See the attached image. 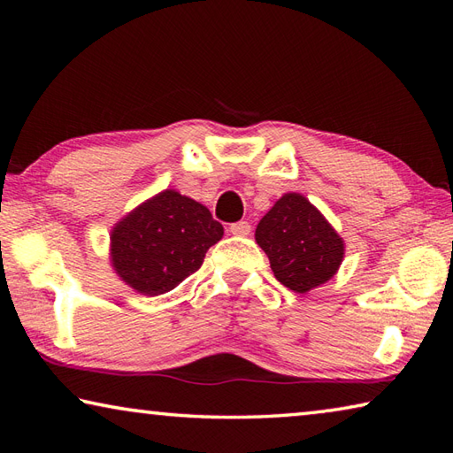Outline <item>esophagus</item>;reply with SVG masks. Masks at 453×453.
Masks as SVG:
<instances>
[{
	"label": "esophagus",
	"instance_id": "obj_1",
	"mask_svg": "<svg viewBox=\"0 0 453 453\" xmlns=\"http://www.w3.org/2000/svg\"><path fill=\"white\" fill-rule=\"evenodd\" d=\"M229 234L237 237H245L251 234V226H249L247 221H235V224L229 226Z\"/></svg>",
	"mask_w": 453,
	"mask_h": 453
}]
</instances>
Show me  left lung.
<instances>
[{"label":"left lung","instance_id":"1","mask_svg":"<svg viewBox=\"0 0 453 453\" xmlns=\"http://www.w3.org/2000/svg\"><path fill=\"white\" fill-rule=\"evenodd\" d=\"M255 242L286 288L307 294L329 282L344 258V242L336 229L300 192H286L255 229Z\"/></svg>","mask_w":453,"mask_h":453}]
</instances>
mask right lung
I'll return each instance as SVG.
<instances>
[{
	"mask_svg": "<svg viewBox=\"0 0 453 453\" xmlns=\"http://www.w3.org/2000/svg\"><path fill=\"white\" fill-rule=\"evenodd\" d=\"M221 235L224 227L204 204L165 188L112 226V271L132 290L161 296L196 273Z\"/></svg>",
	"mask_w": 453,
	"mask_h": 453,
	"instance_id": "1",
	"label": "right lung"
}]
</instances>
